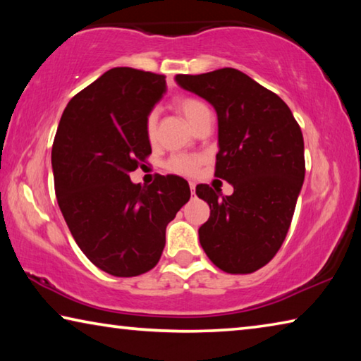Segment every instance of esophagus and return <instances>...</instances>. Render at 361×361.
<instances>
[{"label": "esophagus", "instance_id": "34e87169", "mask_svg": "<svg viewBox=\"0 0 361 361\" xmlns=\"http://www.w3.org/2000/svg\"><path fill=\"white\" fill-rule=\"evenodd\" d=\"M189 188H191V192L195 194V183H192V181L189 183Z\"/></svg>", "mask_w": 361, "mask_h": 361}]
</instances>
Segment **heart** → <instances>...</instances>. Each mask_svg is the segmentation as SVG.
Wrapping results in <instances>:
<instances>
[{
  "instance_id": "1",
  "label": "heart",
  "mask_w": 361,
  "mask_h": 361,
  "mask_svg": "<svg viewBox=\"0 0 361 361\" xmlns=\"http://www.w3.org/2000/svg\"><path fill=\"white\" fill-rule=\"evenodd\" d=\"M175 106L178 111L185 116V119L195 129V126L199 124L200 121L212 116L210 108L205 105L202 100L195 99V97H178L175 100ZM156 129H157V113L152 111L148 114L145 122V130L146 137H148L149 142H154L156 138ZM202 164V159L197 156H189V154H175L167 161L166 167L170 172L176 175H185V176H192L197 173V170Z\"/></svg>"
}]
</instances>
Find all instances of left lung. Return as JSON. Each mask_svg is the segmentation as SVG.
Returning <instances> with one entry per match:
<instances>
[{"instance_id": "8db88e82", "label": "left lung", "mask_w": 361, "mask_h": 361, "mask_svg": "<svg viewBox=\"0 0 361 361\" xmlns=\"http://www.w3.org/2000/svg\"><path fill=\"white\" fill-rule=\"evenodd\" d=\"M175 79L216 109L215 176L234 186L231 195L195 188L210 205L200 245L221 271L252 274L277 255L290 229L305 173L301 127L277 94L235 68Z\"/></svg>"}]
</instances>
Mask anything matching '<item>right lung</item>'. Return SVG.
<instances>
[{"label":"right lung","instance_id":"add662e5","mask_svg":"<svg viewBox=\"0 0 361 361\" xmlns=\"http://www.w3.org/2000/svg\"><path fill=\"white\" fill-rule=\"evenodd\" d=\"M164 92V75L108 70L68 102L54 138V185L73 239L116 277L157 264L167 224L191 197L176 175H159L149 186L129 176L151 154L145 122Z\"/></svg>","mask_w":361,"mask_h":361}]
</instances>
